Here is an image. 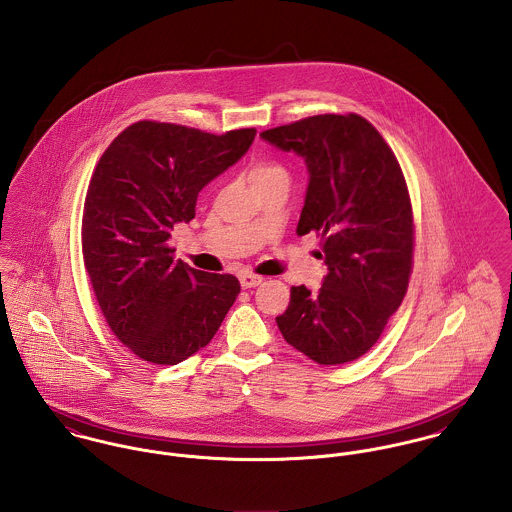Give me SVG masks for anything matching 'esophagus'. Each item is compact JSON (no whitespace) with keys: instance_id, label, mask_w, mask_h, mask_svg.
Returning <instances> with one entry per match:
<instances>
[{"instance_id":"esophagus-1","label":"esophagus","mask_w":512,"mask_h":512,"mask_svg":"<svg viewBox=\"0 0 512 512\" xmlns=\"http://www.w3.org/2000/svg\"><path fill=\"white\" fill-rule=\"evenodd\" d=\"M260 284H262V278H260V276H254V274H242V276H240V286H242L244 290L256 288V286H260Z\"/></svg>"}]
</instances>
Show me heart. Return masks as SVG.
I'll return each instance as SVG.
<instances>
[{"instance_id": "heart-1", "label": "heart", "mask_w": 512, "mask_h": 512, "mask_svg": "<svg viewBox=\"0 0 512 512\" xmlns=\"http://www.w3.org/2000/svg\"><path fill=\"white\" fill-rule=\"evenodd\" d=\"M250 177L254 187H264L270 183H288L290 175L286 171V167H282L276 161H258L252 165L250 169Z\"/></svg>"}]
</instances>
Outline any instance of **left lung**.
Segmentation results:
<instances>
[{
  "mask_svg": "<svg viewBox=\"0 0 512 512\" xmlns=\"http://www.w3.org/2000/svg\"><path fill=\"white\" fill-rule=\"evenodd\" d=\"M260 138L305 159L297 234H321L327 264L319 292L293 286L276 323L317 365L351 363L378 341L412 274L414 219L398 159L359 114L311 116Z\"/></svg>",
  "mask_w": 512,
  "mask_h": 512,
  "instance_id": "1",
  "label": "left lung"
}]
</instances>
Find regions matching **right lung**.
<instances>
[{
	"label": "right lung",
	"mask_w": 512,
	"mask_h": 512,
	"mask_svg": "<svg viewBox=\"0 0 512 512\" xmlns=\"http://www.w3.org/2000/svg\"><path fill=\"white\" fill-rule=\"evenodd\" d=\"M254 128L222 136L142 120L102 153L84 201L82 256L112 333L140 359L177 365L207 347L240 284L173 260L167 244L195 219L199 191L252 146Z\"/></svg>",
	"instance_id": "1"
}]
</instances>
